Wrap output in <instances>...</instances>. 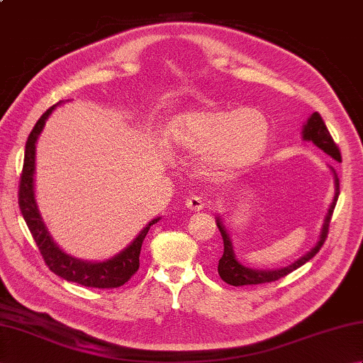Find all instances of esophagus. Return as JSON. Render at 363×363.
<instances>
[{
  "mask_svg": "<svg viewBox=\"0 0 363 363\" xmlns=\"http://www.w3.org/2000/svg\"><path fill=\"white\" fill-rule=\"evenodd\" d=\"M203 201H201V198L199 196H189L187 199H186V207L189 211H191V212H198V211H201L203 209Z\"/></svg>",
  "mask_w": 363,
  "mask_h": 363,
  "instance_id": "1",
  "label": "esophagus"
}]
</instances>
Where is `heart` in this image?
I'll return each mask as SVG.
<instances>
[{"label": "heart", "mask_w": 363, "mask_h": 363, "mask_svg": "<svg viewBox=\"0 0 363 363\" xmlns=\"http://www.w3.org/2000/svg\"><path fill=\"white\" fill-rule=\"evenodd\" d=\"M268 135V120L252 107H199L177 115L167 129L172 148L186 154L201 152L196 165L209 177L228 176L252 165L264 154Z\"/></svg>", "instance_id": "1"}]
</instances>
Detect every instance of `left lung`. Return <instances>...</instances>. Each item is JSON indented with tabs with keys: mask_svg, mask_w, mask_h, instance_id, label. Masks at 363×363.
<instances>
[{
	"mask_svg": "<svg viewBox=\"0 0 363 363\" xmlns=\"http://www.w3.org/2000/svg\"><path fill=\"white\" fill-rule=\"evenodd\" d=\"M303 138L304 140L313 142L318 146V148H321L326 154H329L330 157L338 160V162H342L340 148H338L337 143L334 142L333 135H330V133L325 125V121H323L321 115L318 112H313L311 115V118L307 120V123L304 125V129H303ZM338 195H340V181H338V177L335 174V196L333 199V204H330V207H329L325 223H323V229H321V234H320L317 245H315L313 248L306 254V256L298 259L295 264H291V265L281 268V269H273V272H269V269L268 272H264V269H251V268L243 267L242 264H238V262L235 260V256H234L233 245H230V240L226 234V229H225V226H223L220 218L217 217V226H218L221 237H223V245H225V251H223V256L218 260V274L221 279L229 285H234V287H240V285H257V284H265V282H274L277 279H281V277L290 274L291 272H295L296 268L304 265L306 262H309L315 256V254L321 250L323 243L326 242L328 233H329V223H330V218H333Z\"/></svg>",
	"mask_w": 363,
	"mask_h": 363,
	"instance_id": "left-lung-1",
	"label": "left lung"
}]
</instances>
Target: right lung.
<instances>
[{
    "instance_id": "1",
    "label": "right lung",
    "mask_w": 363,
    "mask_h": 363,
    "mask_svg": "<svg viewBox=\"0 0 363 363\" xmlns=\"http://www.w3.org/2000/svg\"><path fill=\"white\" fill-rule=\"evenodd\" d=\"M54 106L50 107L40 118L37 120L35 126L30 130L26 140L25 150V162H23V169L20 176L18 186V206L23 218L33 234L37 243V248L40 251L45 264L54 274H57L65 281L81 284L84 287L91 289H117L126 284L133 277L138 267H140V250L146 234L151 225L157 223L159 218L152 220L140 234L137 235L135 240L130 243L125 251H121L118 256L106 262H84L68 256L59 246L52 242L51 235L46 230L40 213H38L35 198H34V168H35V142L37 137L43 129L45 120L52 112Z\"/></svg>"
}]
</instances>
